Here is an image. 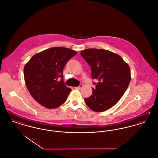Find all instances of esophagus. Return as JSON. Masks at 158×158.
<instances>
[{"label":"esophagus","instance_id":"esophagus-1","mask_svg":"<svg viewBox=\"0 0 158 158\" xmlns=\"http://www.w3.org/2000/svg\"><path fill=\"white\" fill-rule=\"evenodd\" d=\"M82 87H83V85H82V84H81L79 86L76 87V89H81Z\"/></svg>","mask_w":158,"mask_h":158}]
</instances>
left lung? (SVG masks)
<instances>
[{
    "mask_svg": "<svg viewBox=\"0 0 158 158\" xmlns=\"http://www.w3.org/2000/svg\"><path fill=\"white\" fill-rule=\"evenodd\" d=\"M81 54L91 67L92 78L98 81L93 94L85 98L93 111H106L119 101L131 81L129 65L121 56L106 49L81 51Z\"/></svg>",
    "mask_w": 158,
    "mask_h": 158,
    "instance_id": "1",
    "label": "left lung"
}]
</instances>
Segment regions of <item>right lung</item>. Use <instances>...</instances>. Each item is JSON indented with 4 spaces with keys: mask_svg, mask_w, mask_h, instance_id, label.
<instances>
[{
    "mask_svg": "<svg viewBox=\"0 0 158 158\" xmlns=\"http://www.w3.org/2000/svg\"><path fill=\"white\" fill-rule=\"evenodd\" d=\"M77 52L63 47H53L33 56L24 68V81L33 98L43 107L53 109L65 102L72 89L63 80L67 62ZM62 79L58 81L57 79Z\"/></svg>",
    "mask_w": 158,
    "mask_h": 158,
    "instance_id": "add662e5",
    "label": "right lung"
}]
</instances>
